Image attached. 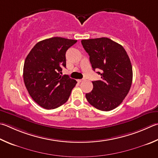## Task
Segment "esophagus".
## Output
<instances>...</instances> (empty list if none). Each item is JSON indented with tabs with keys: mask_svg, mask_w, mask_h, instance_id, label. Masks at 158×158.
Here are the masks:
<instances>
[{
	"mask_svg": "<svg viewBox=\"0 0 158 158\" xmlns=\"http://www.w3.org/2000/svg\"><path fill=\"white\" fill-rule=\"evenodd\" d=\"M85 81V79H78V80H77V81H78L79 83H80V82H82V81Z\"/></svg>",
	"mask_w": 158,
	"mask_h": 158,
	"instance_id": "34e87169",
	"label": "esophagus"
}]
</instances>
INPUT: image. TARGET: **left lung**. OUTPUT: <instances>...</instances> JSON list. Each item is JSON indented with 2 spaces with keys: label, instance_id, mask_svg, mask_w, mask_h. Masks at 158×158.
Returning a JSON list of instances; mask_svg holds the SVG:
<instances>
[{
  "label": "left lung",
  "instance_id": "8db88e82",
  "mask_svg": "<svg viewBox=\"0 0 158 158\" xmlns=\"http://www.w3.org/2000/svg\"><path fill=\"white\" fill-rule=\"evenodd\" d=\"M81 44L90 56L93 70L101 80L93 81V89L85 94L88 102L100 110L117 108L127 97L133 81V69L124 48L106 37L82 40Z\"/></svg>",
  "mask_w": 158,
  "mask_h": 158
}]
</instances>
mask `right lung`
<instances>
[{
  "mask_svg": "<svg viewBox=\"0 0 158 158\" xmlns=\"http://www.w3.org/2000/svg\"><path fill=\"white\" fill-rule=\"evenodd\" d=\"M77 40L52 37L34 45L25 60L23 80L31 98L40 106L54 109L65 104L77 81L61 76L65 52Z\"/></svg>",
  "mask_w": 158,
  "mask_h": 158,
  "instance_id": "1",
  "label": "right lung"
}]
</instances>
